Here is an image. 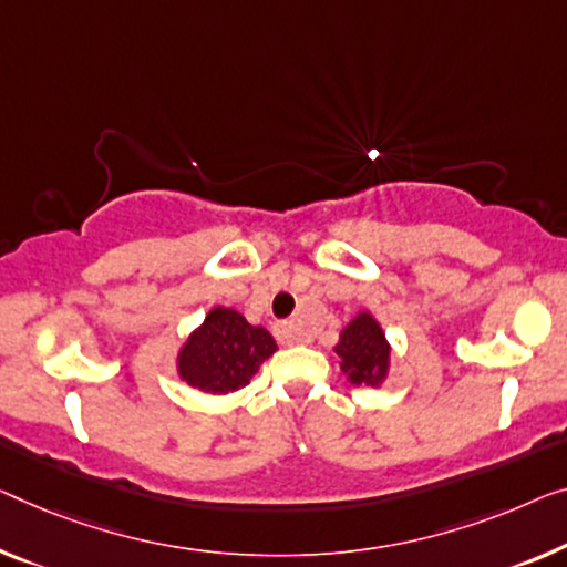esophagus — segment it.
Returning a JSON list of instances; mask_svg holds the SVG:
<instances>
[{
  "instance_id": "esophagus-1",
  "label": "esophagus",
  "mask_w": 567,
  "mask_h": 567,
  "mask_svg": "<svg viewBox=\"0 0 567 567\" xmlns=\"http://www.w3.org/2000/svg\"><path fill=\"white\" fill-rule=\"evenodd\" d=\"M275 336L277 341L285 343V346H292V343H300L302 336L298 328H295V323H290V320H282V323L275 326Z\"/></svg>"
}]
</instances>
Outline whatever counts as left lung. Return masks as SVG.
I'll return each mask as SVG.
<instances>
[{"instance_id":"left-lung-1","label":"left lung","mask_w":567,"mask_h":567,"mask_svg":"<svg viewBox=\"0 0 567 567\" xmlns=\"http://www.w3.org/2000/svg\"><path fill=\"white\" fill-rule=\"evenodd\" d=\"M346 382L382 386L392 369V346L371 310H359L338 333L333 346Z\"/></svg>"}]
</instances>
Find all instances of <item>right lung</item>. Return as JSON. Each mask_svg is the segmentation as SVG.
Here are the masks:
<instances>
[{
  "mask_svg": "<svg viewBox=\"0 0 567 567\" xmlns=\"http://www.w3.org/2000/svg\"><path fill=\"white\" fill-rule=\"evenodd\" d=\"M277 343L261 326H251L239 310L216 306L185 336L175 353L177 379L206 394H231L249 384Z\"/></svg>",
  "mask_w": 567,
  "mask_h": 567,
  "instance_id": "obj_1",
  "label": "right lung"
}]
</instances>
